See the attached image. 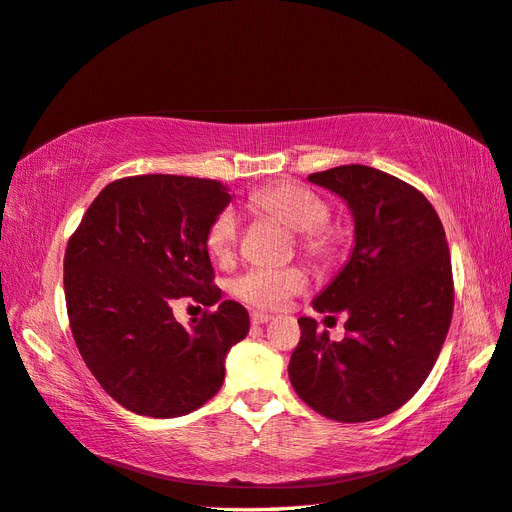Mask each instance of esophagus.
Instances as JSON below:
<instances>
[{
  "instance_id": "obj_1",
  "label": "esophagus",
  "mask_w": 512,
  "mask_h": 512,
  "mask_svg": "<svg viewBox=\"0 0 512 512\" xmlns=\"http://www.w3.org/2000/svg\"><path fill=\"white\" fill-rule=\"evenodd\" d=\"M272 320V316H268V313H264V311H253L251 313V322L253 324H268Z\"/></svg>"
}]
</instances>
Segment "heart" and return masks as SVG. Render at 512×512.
Instances as JSON below:
<instances>
[{
    "mask_svg": "<svg viewBox=\"0 0 512 512\" xmlns=\"http://www.w3.org/2000/svg\"><path fill=\"white\" fill-rule=\"evenodd\" d=\"M253 205L272 218L281 220L287 229L298 233L300 246L311 257H331L335 235L326 229L329 205L316 192L300 183H277L253 194ZM207 251L216 259L231 257L238 244V216L233 209H222L212 220L205 235ZM307 287V274L292 268H255L233 281V294L244 303L259 309H281L292 296Z\"/></svg>",
    "mask_w": 512,
    "mask_h": 512,
    "instance_id": "heart-1",
    "label": "heart"
}]
</instances>
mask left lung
<instances>
[{"label": "left lung", "mask_w": 512, "mask_h": 512, "mask_svg": "<svg viewBox=\"0 0 512 512\" xmlns=\"http://www.w3.org/2000/svg\"><path fill=\"white\" fill-rule=\"evenodd\" d=\"M309 181L337 194L355 222L348 261L313 298L318 313H346L348 335L331 342L300 318L287 372L313 411L372 422L409 402L439 357L454 307L448 242L426 196L383 170L348 164Z\"/></svg>", "instance_id": "left-lung-1"}]
</instances>
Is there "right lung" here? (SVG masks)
<instances>
[{
	"mask_svg": "<svg viewBox=\"0 0 512 512\" xmlns=\"http://www.w3.org/2000/svg\"><path fill=\"white\" fill-rule=\"evenodd\" d=\"M231 201L212 179L138 175L112 181L90 203L64 255V294L77 350L127 411L181 417L214 398L248 311L220 300L205 235ZM219 303L188 327L172 303Z\"/></svg>",
	"mask_w": 512,
	"mask_h": 512,
	"instance_id": "add662e5",
	"label": "right lung"
}]
</instances>
